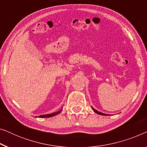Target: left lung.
Returning <instances> with one entry per match:
<instances>
[{
  "label": "left lung",
  "mask_w": 147,
  "mask_h": 147,
  "mask_svg": "<svg viewBox=\"0 0 147 147\" xmlns=\"http://www.w3.org/2000/svg\"><path fill=\"white\" fill-rule=\"evenodd\" d=\"M91 107H92V110H93V111H94V112H96V114H100V115H102V116H108V114H107L102 113V112H99V111H98L97 110L94 109V108L93 107H92V106H91Z\"/></svg>",
  "instance_id": "left-lung-1"
}]
</instances>
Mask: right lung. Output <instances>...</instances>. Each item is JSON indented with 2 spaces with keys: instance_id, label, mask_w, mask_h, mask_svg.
<instances>
[{
  "instance_id": "obj_1",
  "label": "right lung",
  "mask_w": 147,
  "mask_h": 147,
  "mask_svg": "<svg viewBox=\"0 0 147 147\" xmlns=\"http://www.w3.org/2000/svg\"><path fill=\"white\" fill-rule=\"evenodd\" d=\"M61 110H62V109L60 110L59 111L53 112V113H51V114H43V115H40L39 116V118H49V117H52V116H56V115H57V114H59L60 112H61Z\"/></svg>"
}]
</instances>
